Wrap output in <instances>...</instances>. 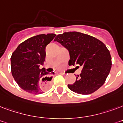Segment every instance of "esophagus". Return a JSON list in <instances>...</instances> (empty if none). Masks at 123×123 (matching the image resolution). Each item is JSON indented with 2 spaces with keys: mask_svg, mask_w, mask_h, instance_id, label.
<instances>
[{
  "mask_svg": "<svg viewBox=\"0 0 123 123\" xmlns=\"http://www.w3.org/2000/svg\"><path fill=\"white\" fill-rule=\"evenodd\" d=\"M59 74H61V75H64V73H60Z\"/></svg>",
  "mask_w": 123,
  "mask_h": 123,
  "instance_id": "esophagus-1",
  "label": "esophagus"
}]
</instances>
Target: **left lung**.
Segmentation results:
<instances>
[{"label":"left lung","mask_w":123,"mask_h":123,"mask_svg":"<svg viewBox=\"0 0 123 123\" xmlns=\"http://www.w3.org/2000/svg\"><path fill=\"white\" fill-rule=\"evenodd\" d=\"M54 41L68 50L69 66L82 67L80 75H75V83L68 85L69 89L80 94H89L103 86L112 66L111 54L103 43L79 32L59 34Z\"/></svg>","instance_id":"8db88e82"}]
</instances>
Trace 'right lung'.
Wrapping results in <instances>:
<instances>
[{
	"mask_svg": "<svg viewBox=\"0 0 123 123\" xmlns=\"http://www.w3.org/2000/svg\"><path fill=\"white\" fill-rule=\"evenodd\" d=\"M55 34H39L18 45L11 57V73L18 85L25 91L39 94L49 87L52 77L44 68L45 48L55 37Z\"/></svg>",
	"mask_w": 123,
	"mask_h": 123,
	"instance_id": "add662e5",
	"label": "right lung"
}]
</instances>
